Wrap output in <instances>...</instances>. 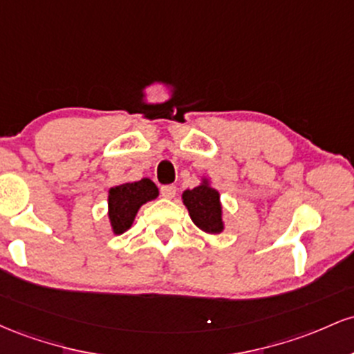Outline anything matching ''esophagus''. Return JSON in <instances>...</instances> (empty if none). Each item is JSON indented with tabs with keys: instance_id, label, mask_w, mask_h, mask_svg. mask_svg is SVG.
<instances>
[{
	"instance_id": "1",
	"label": "esophagus",
	"mask_w": 354,
	"mask_h": 354,
	"mask_svg": "<svg viewBox=\"0 0 354 354\" xmlns=\"http://www.w3.org/2000/svg\"><path fill=\"white\" fill-rule=\"evenodd\" d=\"M160 194H162V197H165V198H174L177 194V187L176 185H162Z\"/></svg>"
}]
</instances>
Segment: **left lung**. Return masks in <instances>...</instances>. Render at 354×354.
I'll list each match as a JSON object with an SVG mask.
<instances>
[{"label":"left lung","instance_id":"1","mask_svg":"<svg viewBox=\"0 0 354 354\" xmlns=\"http://www.w3.org/2000/svg\"><path fill=\"white\" fill-rule=\"evenodd\" d=\"M182 201L189 210L190 219L198 229L207 234H219L224 230L221 196L216 189L210 187L207 178H204L197 187L185 190Z\"/></svg>","mask_w":354,"mask_h":354}]
</instances>
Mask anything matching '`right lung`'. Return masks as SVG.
I'll return each mask as SVG.
<instances>
[{"instance_id": "1", "label": "right lung", "mask_w": 354, "mask_h": 354, "mask_svg": "<svg viewBox=\"0 0 354 354\" xmlns=\"http://www.w3.org/2000/svg\"><path fill=\"white\" fill-rule=\"evenodd\" d=\"M158 197V189L150 178L115 185L109 190V219L113 234H124L133 224L138 209Z\"/></svg>"}]
</instances>
